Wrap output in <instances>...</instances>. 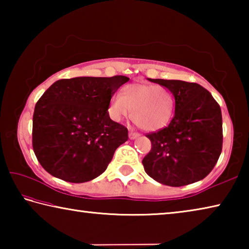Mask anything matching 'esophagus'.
I'll use <instances>...</instances> for the list:
<instances>
[{
    "instance_id": "obj_1",
    "label": "esophagus",
    "mask_w": 249,
    "mask_h": 249,
    "mask_svg": "<svg viewBox=\"0 0 249 249\" xmlns=\"http://www.w3.org/2000/svg\"><path fill=\"white\" fill-rule=\"evenodd\" d=\"M128 137H129V140H135V138L140 137V134H138V133H134V132H129Z\"/></svg>"
}]
</instances>
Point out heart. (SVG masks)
<instances>
[{"label": "heart", "mask_w": 249, "mask_h": 249, "mask_svg": "<svg viewBox=\"0 0 249 249\" xmlns=\"http://www.w3.org/2000/svg\"><path fill=\"white\" fill-rule=\"evenodd\" d=\"M176 101L172 92L163 86L134 82L125 86L122 94L111 96L107 115L114 122L129 115L138 127L146 132H157L170 123L175 114Z\"/></svg>", "instance_id": "obj_1"}]
</instances>
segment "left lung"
Returning <instances> with one entry per match:
<instances>
[{
	"label": "left lung",
	"instance_id": "8db88e82",
	"mask_svg": "<svg viewBox=\"0 0 249 249\" xmlns=\"http://www.w3.org/2000/svg\"><path fill=\"white\" fill-rule=\"evenodd\" d=\"M175 96V116L167 127L147 134L151 149L142 159L146 174L159 183L182 187L204 179L222 151L221 107L197 83L149 79Z\"/></svg>",
	"mask_w": 249,
	"mask_h": 249
}]
</instances>
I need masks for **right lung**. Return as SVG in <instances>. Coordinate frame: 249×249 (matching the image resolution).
I'll use <instances>...</instances> for the list:
<instances>
[{
    "mask_svg": "<svg viewBox=\"0 0 249 249\" xmlns=\"http://www.w3.org/2000/svg\"><path fill=\"white\" fill-rule=\"evenodd\" d=\"M128 80L77 77L46 90L34 111L33 148L48 174L82 183L107 170L117 147L128 140L127 128L108 117L107 104Z\"/></svg>",
    "mask_w": 249,
    "mask_h": 249,
    "instance_id": "right-lung-1",
    "label": "right lung"
}]
</instances>
